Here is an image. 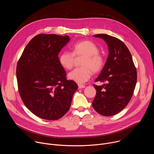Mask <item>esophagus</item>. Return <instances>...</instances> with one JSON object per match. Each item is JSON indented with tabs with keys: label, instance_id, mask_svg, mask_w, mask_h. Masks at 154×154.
Wrapping results in <instances>:
<instances>
[{
	"label": "esophagus",
	"instance_id": "34e87169",
	"mask_svg": "<svg viewBox=\"0 0 154 154\" xmlns=\"http://www.w3.org/2000/svg\"><path fill=\"white\" fill-rule=\"evenodd\" d=\"M83 88H85V85H79V89Z\"/></svg>",
	"mask_w": 154,
	"mask_h": 154
}]
</instances>
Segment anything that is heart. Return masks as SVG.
I'll return each mask as SVG.
<instances>
[{
  "label": "heart",
  "mask_w": 154,
  "mask_h": 154,
  "mask_svg": "<svg viewBox=\"0 0 154 154\" xmlns=\"http://www.w3.org/2000/svg\"><path fill=\"white\" fill-rule=\"evenodd\" d=\"M99 49L94 42L84 40L75 43L72 46V53L68 51L63 52L59 56L58 60L64 69H70L74 64V55H85L82 62L83 67L77 68L68 74V78L79 84H82L88 80L92 71L98 72L102 69L104 60L99 54Z\"/></svg>",
  "instance_id": "b5f03b06"
}]
</instances>
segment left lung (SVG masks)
Returning <instances> with one entry per match:
<instances>
[{
  "instance_id": "left-lung-1",
  "label": "left lung",
  "mask_w": 154,
  "mask_h": 154,
  "mask_svg": "<svg viewBox=\"0 0 154 154\" xmlns=\"http://www.w3.org/2000/svg\"><path fill=\"white\" fill-rule=\"evenodd\" d=\"M94 36L106 42L108 55L95 80L105 83L102 86L93 85L96 95L92 105L100 115L111 116L122 110L132 97L137 83V70L131 54L122 41L106 34Z\"/></svg>"
}]
</instances>
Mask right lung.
<instances>
[{
	"mask_svg": "<svg viewBox=\"0 0 154 154\" xmlns=\"http://www.w3.org/2000/svg\"><path fill=\"white\" fill-rule=\"evenodd\" d=\"M70 41L69 36L39 34L33 38L17 64L20 96L38 117L54 121L70 108L77 83L66 80L58 54Z\"/></svg>",
	"mask_w": 154,
	"mask_h": 154,
	"instance_id": "right-lung-1",
	"label": "right lung"
}]
</instances>
